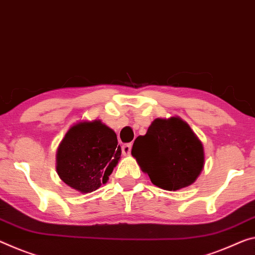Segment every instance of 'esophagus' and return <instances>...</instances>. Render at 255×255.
<instances>
[{
  "label": "esophagus",
  "mask_w": 255,
  "mask_h": 255,
  "mask_svg": "<svg viewBox=\"0 0 255 255\" xmlns=\"http://www.w3.org/2000/svg\"><path fill=\"white\" fill-rule=\"evenodd\" d=\"M121 151H123L124 155H129V154H130V152H131V144L123 145V147H121Z\"/></svg>",
  "instance_id": "obj_1"
}]
</instances>
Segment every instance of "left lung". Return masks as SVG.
<instances>
[{
	"label": "left lung",
	"mask_w": 255,
	"mask_h": 255,
	"mask_svg": "<svg viewBox=\"0 0 255 255\" xmlns=\"http://www.w3.org/2000/svg\"><path fill=\"white\" fill-rule=\"evenodd\" d=\"M131 154L152 183L167 191L192 185L204 167L203 145L179 117L156 118L135 139Z\"/></svg>",
	"instance_id": "obj_1"
}]
</instances>
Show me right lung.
<instances>
[{
  "mask_svg": "<svg viewBox=\"0 0 255 255\" xmlns=\"http://www.w3.org/2000/svg\"><path fill=\"white\" fill-rule=\"evenodd\" d=\"M116 132L101 120L80 121L70 127L56 151V172L83 194L106 184L120 159Z\"/></svg>",
  "mask_w": 255,
  "mask_h": 255,
  "instance_id": "1",
  "label": "right lung"
}]
</instances>
